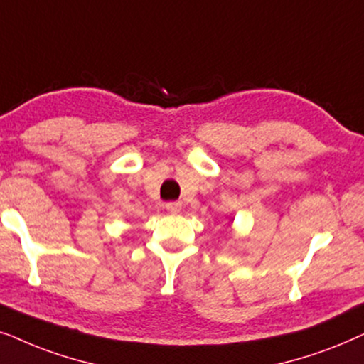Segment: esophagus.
Instances as JSON below:
<instances>
[{"mask_svg": "<svg viewBox=\"0 0 364 364\" xmlns=\"http://www.w3.org/2000/svg\"><path fill=\"white\" fill-rule=\"evenodd\" d=\"M164 208H166L168 213H171V215H176V213H179V210H181V203L179 201H169L164 205Z\"/></svg>", "mask_w": 364, "mask_h": 364, "instance_id": "esophagus-1", "label": "esophagus"}]
</instances>
